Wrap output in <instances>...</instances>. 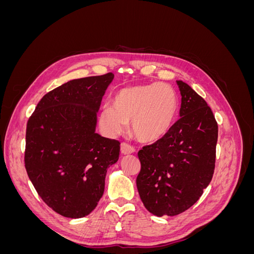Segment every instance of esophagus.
<instances>
[{"instance_id": "esophagus-1", "label": "esophagus", "mask_w": 254, "mask_h": 254, "mask_svg": "<svg viewBox=\"0 0 254 254\" xmlns=\"http://www.w3.org/2000/svg\"><path fill=\"white\" fill-rule=\"evenodd\" d=\"M121 152L123 155H131V153L135 152V149L126 143H122L121 144Z\"/></svg>"}]
</instances>
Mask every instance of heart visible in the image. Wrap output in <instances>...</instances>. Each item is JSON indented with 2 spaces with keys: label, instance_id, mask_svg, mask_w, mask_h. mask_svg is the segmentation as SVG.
<instances>
[{
  "label": "heart",
  "instance_id": "obj_1",
  "mask_svg": "<svg viewBox=\"0 0 254 254\" xmlns=\"http://www.w3.org/2000/svg\"><path fill=\"white\" fill-rule=\"evenodd\" d=\"M179 108L178 93L171 84H134L114 94L112 106L102 108L98 123L105 133L115 136L124 132L131 121V132L136 139L153 143L171 131Z\"/></svg>",
  "mask_w": 254,
  "mask_h": 254
}]
</instances>
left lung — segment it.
Masks as SVG:
<instances>
[{
	"mask_svg": "<svg viewBox=\"0 0 254 254\" xmlns=\"http://www.w3.org/2000/svg\"><path fill=\"white\" fill-rule=\"evenodd\" d=\"M180 119L163 139L137 152L136 188L146 209L175 216L193 205L212 180L218 126L211 108L188 83L177 80Z\"/></svg>",
	"mask_w": 254,
	"mask_h": 254,
	"instance_id": "1",
	"label": "left lung"
}]
</instances>
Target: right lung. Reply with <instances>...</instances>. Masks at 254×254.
Returning a JSON list of instances; mask_svg holds the SVG:
<instances>
[{
    "mask_svg": "<svg viewBox=\"0 0 254 254\" xmlns=\"http://www.w3.org/2000/svg\"><path fill=\"white\" fill-rule=\"evenodd\" d=\"M114 75L73 79L45 94L27 122L25 168L37 193L68 218L93 211L120 142L95 132L97 112Z\"/></svg>",
    "mask_w": 254,
    "mask_h": 254,
    "instance_id": "obj_1",
    "label": "right lung"
}]
</instances>
